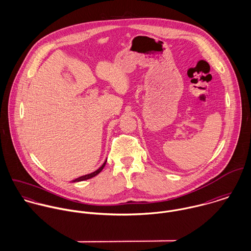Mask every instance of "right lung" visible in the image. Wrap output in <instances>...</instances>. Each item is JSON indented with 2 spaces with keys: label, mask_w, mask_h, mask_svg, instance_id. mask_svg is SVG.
I'll return each mask as SVG.
<instances>
[{
  "label": "right lung",
  "mask_w": 251,
  "mask_h": 251,
  "mask_svg": "<svg viewBox=\"0 0 251 251\" xmlns=\"http://www.w3.org/2000/svg\"><path fill=\"white\" fill-rule=\"evenodd\" d=\"M106 161H107V159L104 161V163L98 169V170H96L95 172H93V173H91V174H88V175H84V176H81V177H79V178H77V179H73L72 180V182H75V181H82V180H86V179H91V178H93V177H95V176H97L98 174H100V172H101V170L104 168V166H105V164H106Z\"/></svg>",
  "instance_id": "obj_1"
}]
</instances>
